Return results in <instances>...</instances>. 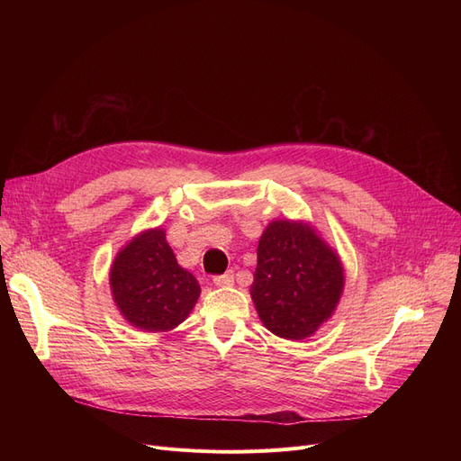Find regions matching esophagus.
Wrapping results in <instances>:
<instances>
[{
  "label": "esophagus",
  "instance_id": "obj_1",
  "mask_svg": "<svg viewBox=\"0 0 461 461\" xmlns=\"http://www.w3.org/2000/svg\"><path fill=\"white\" fill-rule=\"evenodd\" d=\"M212 282H214V285H218V287H228V285L233 284V273L228 271V273H224V275H218V276L212 278Z\"/></svg>",
  "mask_w": 461,
  "mask_h": 461
}]
</instances>
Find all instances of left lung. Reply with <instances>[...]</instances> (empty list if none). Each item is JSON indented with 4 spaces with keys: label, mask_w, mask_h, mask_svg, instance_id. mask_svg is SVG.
I'll use <instances>...</instances> for the list:
<instances>
[{
    "label": "left lung",
    "mask_w": 461,
    "mask_h": 461,
    "mask_svg": "<svg viewBox=\"0 0 461 461\" xmlns=\"http://www.w3.org/2000/svg\"><path fill=\"white\" fill-rule=\"evenodd\" d=\"M344 265L310 222L276 218L263 230L250 297L261 323L285 340H304L342 299Z\"/></svg>",
    "instance_id": "left-lung-1"
}]
</instances>
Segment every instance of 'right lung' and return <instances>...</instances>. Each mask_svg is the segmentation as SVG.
<instances>
[{"label":"right lung","mask_w":461,"mask_h":461,"mask_svg":"<svg viewBox=\"0 0 461 461\" xmlns=\"http://www.w3.org/2000/svg\"><path fill=\"white\" fill-rule=\"evenodd\" d=\"M112 299L123 320L145 332H167L181 325L202 294L183 269L162 228L134 235L110 267Z\"/></svg>","instance_id":"right-lung-1"}]
</instances>
